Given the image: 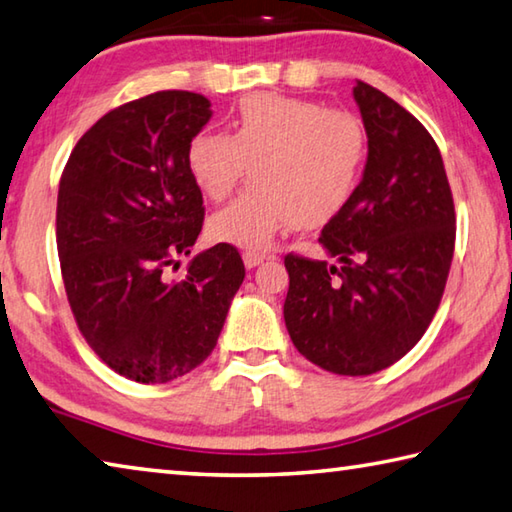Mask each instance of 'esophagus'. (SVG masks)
<instances>
[{
	"label": "esophagus",
	"mask_w": 512,
	"mask_h": 512,
	"mask_svg": "<svg viewBox=\"0 0 512 512\" xmlns=\"http://www.w3.org/2000/svg\"><path fill=\"white\" fill-rule=\"evenodd\" d=\"M266 259V255L264 253H257V250H246L244 253V264H246V268H255V266H259Z\"/></svg>",
	"instance_id": "1"
}]
</instances>
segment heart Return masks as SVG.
<instances>
[{
    "label": "heart",
    "mask_w": 512,
    "mask_h": 512,
    "mask_svg": "<svg viewBox=\"0 0 512 512\" xmlns=\"http://www.w3.org/2000/svg\"><path fill=\"white\" fill-rule=\"evenodd\" d=\"M369 156L362 120L322 102L253 94L239 100L230 134H194L185 165L203 197L224 199L250 183L208 221L210 237L246 250H266L286 228H320L356 194Z\"/></svg>",
    "instance_id": "b5f03b06"
}]
</instances>
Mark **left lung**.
<instances>
[{
    "label": "left lung",
    "instance_id": "8db88e82",
    "mask_svg": "<svg viewBox=\"0 0 512 512\" xmlns=\"http://www.w3.org/2000/svg\"><path fill=\"white\" fill-rule=\"evenodd\" d=\"M369 138L349 206L322 228L338 264L286 255L284 322L306 360L340 376L394 365L423 338L448 282L454 201L430 132L383 91L356 82Z\"/></svg>",
    "mask_w": 512,
    "mask_h": 512
}]
</instances>
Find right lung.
Listing matches in <instances>:
<instances>
[{
    "label": "right lung",
    "instance_id": "1",
    "mask_svg": "<svg viewBox=\"0 0 512 512\" xmlns=\"http://www.w3.org/2000/svg\"><path fill=\"white\" fill-rule=\"evenodd\" d=\"M212 116L192 91L111 109L73 147L58 190L64 288L87 345L116 374L154 385L188 374L217 345L246 268L217 244L170 280L203 226L185 150Z\"/></svg>",
    "mask_w": 512,
    "mask_h": 512
}]
</instances>
